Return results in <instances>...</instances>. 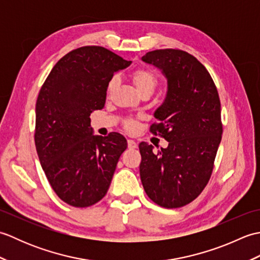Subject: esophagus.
Masks as SVG:
<instances>
[{"mask_svg": "<svg viewBox=\"0 0 260 260\" xmlns=\"http://www.w3.org/2000/svg\"><path fill=\"white\" fill-rule=\"evenodd\" d=\"M127 145H128V148H136L137 143L134 140H128L127 141Z\"/></svg>", "mask_w": 260, "mask_h": 260, "instance_id": "1", "label": "esophagus"}]
</instances>
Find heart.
I'll return each mask as SVG.
<instances>
[{"instance_id":"b5f03b06","label":"heart","mask_w":260,"mask_h":260,"mask_svg":"<svg viewBox=\"0 0 260 260\" xmlns=\"http://www.w3.org/2000/svg\"><path fill=\"white\" fill-rule=\"evenodd\" d=\"M132 79H133L135 86L137 87V89H139L141 92H144V91H151L153 92L155 90V88L158 85V78L155 74H153L151 70L145 69V68H141V69H137L135 70L133 74H132ZM116 84H117V81L116 79H112L109 81V84L107 86V95L110 96L113 93ZM125 127L128 131H135L137 128V123L136 120L134 119H128L126 120V124Z\"/></svg>"}]
</instances>
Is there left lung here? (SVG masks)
<instances>
[{
  "mask_svg": "<svg viewBox=\"0 0 260 260\" xmlns=\"http://www.w3.org/2000/svg\"><path fill=\"white\" fill-rule=\"evenodd\" d=\"M142 59L168 78L167 98L155 112L158 123L150 132L169 146L154 153L141 143V181L157 206L181 208L200 196L211 178L223 131L219 93L209 71L189 52L159 49Z\"/></svg>",
  "mask_w": 260,
  "mask_h": 260,
  "instance_id": "left-lung-1",
  "label": "left lung"
}]
</instances>
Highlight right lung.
Returning <instances> with one entry per match:
<instances>
[{"mask_svg": "<svg viewBox=\"0 0 260 260\" xmlns=\"http://www.w3.org/2000/svg\"><path fill=\"white\" fill-rule=\"evenodd\" d=\"M129 64L104 47L77 48L54 64L39 91L37 153L53 191L69 206L86 208L101 201L126 150L119 133L92 135L89 116L104 108L114 74Z\"/></svg>", "mask_w": 260, "mask_h": 260, "instance_id": "1", "label": "right lung"}]
</instances>
